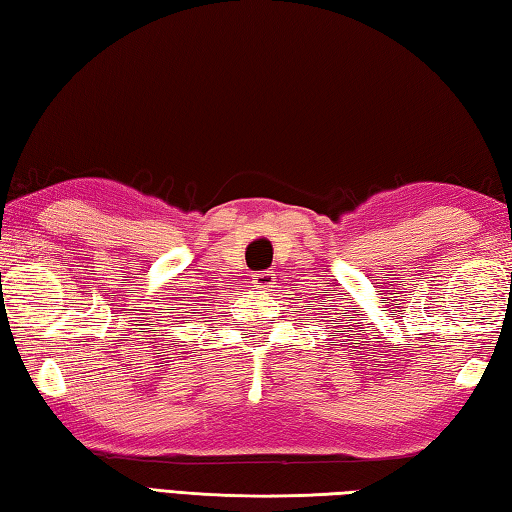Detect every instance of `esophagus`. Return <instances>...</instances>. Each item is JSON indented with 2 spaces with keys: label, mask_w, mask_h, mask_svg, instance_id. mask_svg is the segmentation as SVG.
Segmentation results:
<instances>
[{
  "label": "esophagus",
  "mask_w": 512,
  "mask_h": 512,
  "mask_svg": "<svg viewBox=\"0 0 512 512\" xmlns=\"http://www.w3.org/2000/svg\"><path fill=\"white\" fill-rule=\"evenodd\" d=\"M275 273L273 271H259L253 275V286L257 288H268L273 282H275Z\"/></svg>",
  "instance_id": "1"
}]
</instances>
